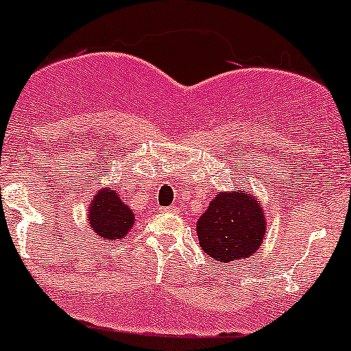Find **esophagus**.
Returning <instances> with one entry per match:
<instances>
[{"mask_svg": "<svg viewBox=\"0 0 351 351\" xmlns=\"http://www.w3.org/2000/svg\"><path fill=\"white\" fill-rule=\"evenodd\" d=\"M162 212H177L176 206H169V207H162Z\"/></svg>", "mask_w": 351, "mask_h": 351, "instance_id": "34e87169", "label": "esophagus"}]
</instances>
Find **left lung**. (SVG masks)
I'll return each instance as SVG.
<instances>
[{
    "label": "left lung",
    "mask_w": 351,
    "mask_h": 351,
    "mask_svg": "<svg viewBox=\"0 0 351 351\" xmlns=\"http://www.w3.org/2000/svg\"><path fill=\"white\" fill-rule=\"evenodd\" d=\"M202 250L214 261L228 263L247 258L265 235V219L257 197L245 191L220 192L197 220Z\"/></svg>",
    "instance_id": "left-lung-1"
}]
</instances>
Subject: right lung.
I'll return each instance as SVG.
<instances>
[{
  "label": "right lung",
  "mask_w": 351,
  "mask_h": 351,
  "mask_svg": "<svg viewBox=\"0 0 351 351\" xmlns=\"http://www.w3.org/2000/svg\"><path fill=\"white\" fill-rule=\"evenodd\" d=\"M90 228L106 240L124 239L134 226V214L116 191H99L89 207Z\"/></svg>",
  "instance_id": "1"
}]
</instances>
